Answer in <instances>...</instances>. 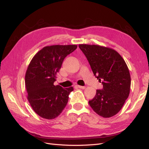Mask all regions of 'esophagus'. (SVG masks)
Segmentation results:
<instances>
[{
    "instance_id": "34e87169",
    "label": "esophagus",
    "mask_w": 149,
    "mask_h": 149,
    "mask_svg": "<svg viewBox=\"0 0 149 149\" xmlns=\"http://www.w3.org/2000/svg\"><path fill=\"white\" fill-rule=\"evenodd\" d=\"M77 87L79 88H80V89H83L86 88L85 86H79V85H77Z\"/></svg>"
}]
</instances>
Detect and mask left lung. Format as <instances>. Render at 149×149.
I'll list each match as a JSON object with an SVG mask.
<instances>
[{"label": "left lung", "mask_w": 149, "mask_h": 149, "mask_svg": "<svg viewBox=\"0 0 149 149\" xmlns=\"http://www.w3.org/2000/svg\"><path fill=\"white\" fill-rule=\"evenodd\" d=\"M86 57L94 75L102 82L103 88L89 104L103 118H111L120 111L129 97L130 73L124 60L114 49L96 45H79Z\"/></svg>", "instance_id": "obj_1"}]
</instances>
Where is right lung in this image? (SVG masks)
Returning <instances> with one entry per match:
<instances>
[{"instance_id": "add662e5", "label": "right lung", "mask_w": 149, "mask_h": 149, "mask_svg": "<svg viewBox=\"0 0 149 149\" xmlns=\"http://www.w3.org/2000/svg\"><path fill=\"white\" fill-rule=\"evenodd\" d=\"M76 48V45L47 46L36 53L30 63L25 78L27 99L42 118L55 119L67 104L73 88H63L54 82L64 59Z\"/></svg>"}]
</instances>
